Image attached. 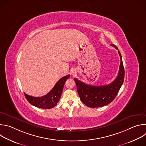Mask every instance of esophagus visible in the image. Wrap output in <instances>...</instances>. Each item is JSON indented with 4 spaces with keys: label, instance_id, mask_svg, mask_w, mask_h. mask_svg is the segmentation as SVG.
I'll use <instances>...</instances> for the list:
<instances>
[{
    "label": "esophagus",
    "instance_id": "34e87169",
    "mask_svg": "<svg viewBox=\"0 0 146 146\" xmlns=\"http://www.w3.org/2000/svg\"><path fill=\"white\" fill-rule=\"evenodd\" d=\"M76 73V69H73V70H72V73L74 74V73Z\"/></svg>",
    "mask_w": 146,
    "mask_h": 146
}]
</instances>
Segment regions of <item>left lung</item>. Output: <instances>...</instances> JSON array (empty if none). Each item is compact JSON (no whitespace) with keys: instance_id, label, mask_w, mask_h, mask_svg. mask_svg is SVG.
Wrapping results in <instances>:
<instances>
[{"instance_id":"obj_1","label":"left lung","mask_w":146,"mask_h":146,"mask_svg":"<svg viewBox=\"0 0 146 146\" xmlns=\"http://www.w3.org/2000/svg\"><path fill=\"white\" fill-rule=\"evenodd\" d=\"M110 45L118 50L121 59L118 76L111 83L102 86H93L74 78L80 100L89 108H100L110 103L115 99L123 84L125 72L121 54L116 46L113 44Z\"/></svg>"}]
</instances>
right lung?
Masks as SVG:
<instances>
[{
    "instance_id": "right-lung-1",
    "label": "right lung",
    "mask_w": 146,
    "mask_h": 146,
    "mask_svg": "<svg viewBox=\"0 0 146 146\" xmlns=\"http://www.w3.org/2000/svg\"><path fill=\"white\" fill-rule=\"evenodd\" d=\"M70 74L62 77L54 86L53 88L46 95L41 97H33L24 93L27 100L32 105L44 109H50L55 107L60 100L64 84Z\"/></svg>"
}]
</instances>
